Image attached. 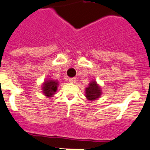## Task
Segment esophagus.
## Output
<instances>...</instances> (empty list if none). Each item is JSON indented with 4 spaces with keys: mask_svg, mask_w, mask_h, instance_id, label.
I'll return each instance as SVG.
<instances>
[{
    "mask_svg": "<svg viewBox=\"0 0 150 150\" xmlns=\"http://www.w3.org/2000/svg\"><path fill=\"white\" fill-rule=\"evenodd\" d=\"M76 81V77H70V78H69V81L70 83H75Z\"/></svg>",
    "mask_w": 150,
    "mask_h": 150,
    "instance_id": "34e87169",
    "label": "esophagus"
}]
</instances>
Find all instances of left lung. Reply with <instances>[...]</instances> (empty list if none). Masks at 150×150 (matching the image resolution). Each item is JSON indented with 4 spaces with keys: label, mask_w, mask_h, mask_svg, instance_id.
<instances>
[{
    "label": "left lung",
    "mask_w": 150,
    "mask_h": 150,
    "mask_svg": "<svg viewBox=\"0 0 150 150\" xmlns=\"http://www.w3.org/2000/svg\"><path fill=\"white\" fill-rule=\"evenodd\" d=\"M100 88L96 81H92L90 83L89 86L86 88V97L88 100H96L97 98H100Z\"/></svg>",
    "instance_id": "1"
}]
</instances>
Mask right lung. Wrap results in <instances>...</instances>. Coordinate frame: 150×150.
Listing matches in <instances>:
<instances>
[{"label": "right lung", "instance_id": "obj_1", "mask_svg": "<svg viewBox=\"0 0 150 150\" xmlns=\"http://www.w3.org/2000/svg\"><path fill=\"white\" fill-rule=\"evenodd\" d=\"M57 86H58L57 81H52V80H50V81L48 80L43 84V93L45 94V96H47V97H52L55 94L56 90H57Z\"/></svg>", "mask_w": 150, "mask_h": 150}]
</instances>
